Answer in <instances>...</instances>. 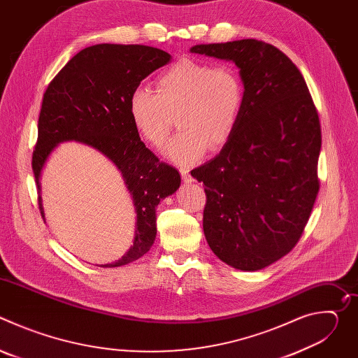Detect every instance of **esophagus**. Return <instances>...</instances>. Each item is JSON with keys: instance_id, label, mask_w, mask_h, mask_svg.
Here are the masks:
<instances>
[{"instance_id": "34e87169", "label": "esophagus", "mask_w": 358, "mask_h": 358, "mask_svg": "<svg viewBox=\"0 0 358 358\" xmlns=\"http://www.w3.org/2000/svg\"><path fill=\"white\" fill-rule=\"evenodd\" d=\"M181 177L184 180V182H192L194 178L191 177V174L188 173V170H181Z\"/></svg>"}]
</instances>
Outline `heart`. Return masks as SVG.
Returning <instances> with one entry per match:
<instances>
[{
    "instance_id": "obj_1",
    "label": "heart",
    "mask_w": 358,
    "mask_h": 358,
    "mask_svg": "<svg viewBox=\"0 0 358 358\" xmlns=\"http://www.w3.org/2000/svg\"><path fill=\"white\" fill-rule=\"evenodd\" d=\"M245 101V86L231 65L182 58L157 79V89L136 87L129 97V116L138 136L162 147L170 133L173 115L181 129L167 144L171 162L196 163L207 147L218 148L232 136Z\"/></svg>"
}]
</instances>
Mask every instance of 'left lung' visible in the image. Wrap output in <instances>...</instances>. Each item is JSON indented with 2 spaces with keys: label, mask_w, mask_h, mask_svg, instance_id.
<instances>
[{
  "label": "left lung",
  "mask_w": 358,
  "mask_h": 358,
  "mask_svg": "<svg viewBox=\"0 0 358 358\" xmlns=\"http://www.w3.org/2000/svg\"><path fill=\"white\" fill-rule=\"evenodd\" d=\"M192 54L231 61L245 101L220 155L191 171L206 185L203 235L227 265L255 272L297 243L319 192V115L296 65L257 39L201 43Z\"/></svg>",
  "instance_id": "obj_1"
}]
</instances>
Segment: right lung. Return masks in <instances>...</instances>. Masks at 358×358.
<instances>
[{
  "mask_svg": "<svg viewBox=\"0 0 358 358\" xmlns=\"http://www.w3.org/2000/svg\"><path fill=\"white\" fill-rule=\"evenodd\" d=\"M162 49L145 45L99 43L82 49L49 83L38 120L32 170L42 206L41 177L61 143H83L120 171L136 211L133 245L100 268H117L141 258L156 241V207L181 184L178 171L160 163L144 145L129 116L130 93L156 69L170 64Z\"/></svg>",
  "mask_w": 358,
  "mask_h": 358,
  "instance_id": "1",
  "label": "right lung"
}]
</instances>
